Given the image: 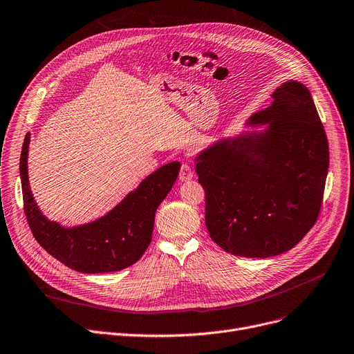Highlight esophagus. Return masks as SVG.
Returning a JSON list of instances; mask_svg holds the SVG:
<instances>
[{"mask_svg":"<svg viewBox=\"0 0 354 354\" xmlns=\"http://www.w3.org/2000/svg\"><path fill=\"white\" fill-rule=\"evenodd\" d=\"M192 178H194V171H192L191 165L183 163V165L180 166V171H179V179H180L182 182H187V180H191Z\"/></svg>","mask_w":354,"mask_h":354,"instance_id":"obj_1","label":"esophagus"}]
</instances>
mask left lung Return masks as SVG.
I'll use <instances>...</instances> for the list:
<instances>
[{"mask_svg":"<svg viewBox=\"0 0 354 354\" xmlns=\"http://www.w3.org/2000/svg\"><path fill=\"white\" fill-rule=\"evenodd\" d=\"M272 104L196 158L214 243L238 257L268 258L295 247L319 218L328 171V142L310 90L288 80Z\"/></svg>","mask_w":354,"mask_h":354,"instance_id":"1","label":"left lung"}]
</instances>
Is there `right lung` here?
<instances>
[{
    "instance_id": "right-lung-1",
    "label": "right lung",
    "mask_w": 354,
    "mask_h": 354,
    "mask_svg": "<svg viewBox=\"0 0 354 354\" xmlns=\"http://www.w3.org/2000/svg\"><path fill=\"white\" fill-rule=\"evenodd\" d=\"M28 145L30 133L23 143L20 176L24 212L37 243L68 268L86 274L120 271L140 259L151 244L155 212L171 192L180 163L171 162L159 167L104 216L64 228L48 221L34 201L27 169Z\"/></svg>"
}]
</instances>
